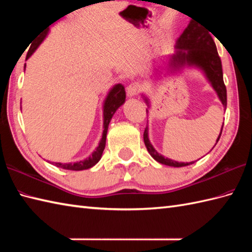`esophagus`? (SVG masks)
I'll return each mask as SVG.
<instances>
[{
    "instance_id": "esophagus-1",
    "label": "esophagus",
    "mask_w": 252,
    "mask_h": 252,
    "mask_svg": "<svg viewBox=\"0 0 252 252\" xmlns=\"http://www.w3.org/2000/svg\"><path fill=\"white\" fill-rule=\"evenodd\" d=\"M141 91V85L138 83H131L129 87L126 88V95L127 97H134Z\"/></svg>"
}]
</instances>
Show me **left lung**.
<instances>
[{"mask_svg": "<svg viewBox=\"0 0 252 252\" xmlns=\"http://www.w3.org/2000/svg\"><path fill=\"white\" fill-rule=\"evenodd\" d=\"M175 52L172 55L167 58L164 63L165 66H159L157 69V74L160 78L171 76V74L181 73L184 68H195L200 70L205 76L207 81L210 83L212 89L215 90L219 99L222 103L224 110L226 109V88L223 81V71H222V63L219 57L217 46L212 36L208 31L202 29L200 25L195 21L190 20L189 26L186 27L183 33L176 40ZM156 74V76H157ZM156 80V79H155ZM143 99L145 101L148 108L146 109L147 114L151 109V100L148 96L142 94ZM224 125V123H223ZM223 125L221 127V132L219 134L216 144L220 140ZM144 143L151 156L156 160L157 162L169 165V167L180 168L185 165L192 164L195 161L190 162H179L170 158L164 157L163 155L159 154L155 147L152 145L148 137V126L144 132ZM216 146V145H215ZM213 146V147H215Z\"/></svg>", "mask_w": 252, "mask_h": 252, "instance_id": "8db88e82", "label": "left lung"}]
</instances>
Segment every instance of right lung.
I'll return each instance as SVG.
<instances>
[{
	"label": "right lung",
	"instance_id": "obj_1",
	"mask_svg": "<svg viewBox=\"0 0 252 252\" xmlns=\"http://www.w3.org/2000/svg\"><path fill=\"white\" fill-rule=\"evenodd\" d=\"M65 16V15H63ZM58 19H62V17L57 18L56 20L52 21L50 25H47L45 28L42 30L39 34L35 36V39L29 47L28 53H27V57L26 61H28V58L33 54V53L36 51L37 47L41 45L42 42L45 40V37L49 35L50 33V28L52 27L51 24L53 25L57 23ZM26 68V65H25ZM126 101V91L125 87L122 84L117 83L114 87L110 88V90L107 93L106 97L103 101V134H101V138L98 143V146L95 148V151L92 153V155H90L88 158H85L83 160H80V161L76 162H69V163H63V162H51L50 163L56 165L58 168L65 169V170H72V171H81V170H87L94 167V165L97 163L100 158L101 155H103V152L106 146V136H107V131H108V126L109 122L111 120V118L114 117L115 112L118 110L119 107H121Z\"/></svg>",
	"mask_w": 252,
	"mask_h": 252
}]
</instances>
